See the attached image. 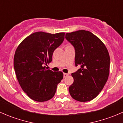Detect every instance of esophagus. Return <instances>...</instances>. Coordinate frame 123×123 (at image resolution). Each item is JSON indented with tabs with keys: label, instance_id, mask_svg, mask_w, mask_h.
Segmentation results:
<instances>
[{
	"label": "esophagus",
	"instance_id": "obj_1",
	"mask_svg": "<svg viewBox=\"0 0 123 123\" xmlns=\"http://www.w3.org/2000/svg\"><path fill=\"white\" fill-rule=\"evenodd\" d=\"M68 75V74H67V73H64V77H66Z\"/></svg>",
	"mask_w": 123,
	"mask_h": 123
}]
</instances>
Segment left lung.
Masks as SVG:
<instances>
[{
	"mask_svg": "<svg viewBox=\"0 0 123 123\" xmlns=\"http://www.w3.org/2000/svg\"><path fill=\"white\" fill-rule=\"evenodd\" d=\"M65 38L75 48V65L81 67L71 74L74 82L69 87V93L77 101H90L99 95L108 79V51L100 39L89 31L66 33Z\"/></svg>",
	"mask_w": 123,
	"mask_h": 123,
	"instance_id": "1",
	"label": "left lung"
}]
</instances>
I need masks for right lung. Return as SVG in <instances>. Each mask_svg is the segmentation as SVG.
Here are the masks:
<instances>
[{"instance_id":"add662e5","label":"right lung","mask_w":123,"mask_h":123,"mask_svg":"<svg viewBox=\"0 0 123 123\" xmlns=\"http://www.w3.org/2000/svg\"><path fill=\"white\" fill-rule=\"evenodd\" d=\"M65 33L36 32L27 37L15 52L13 65L23 91L37 102L50 100L63 79L61 71H52L45 65L52 61L54 50L64 40Z\"/></svg>"}]
</instances>
